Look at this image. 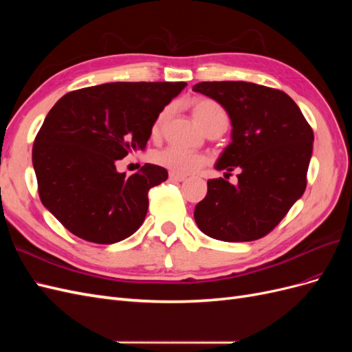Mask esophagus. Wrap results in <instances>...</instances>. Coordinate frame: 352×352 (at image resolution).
I'll use <instances>...</instances> for the list:
<instances>
[{"mask_svg": "<svg viewBox=\"0 0 352 352\" xmlns=\"http://www.w3.org/2000/svg\"><path fill=\"white\" fill-rule=\"evenodd\" d=\"M168 177H170V180H173V182H184V180L186 179V176L176 175V173H170Z\"/></svg>", "mask_w": 352, "mask_h": 352, "instance_id": "34e87169", "label": "esophagus"}]
</instances>
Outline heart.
Here are the masks:
<instances>
[{
	"instance_id": "1",
	"label": "heart",
	"mask_w": 352,
	"mask_h": 352,
	"mask_svg": "<svg viewBox=\"0 0 352 352\" xmlns=\"http://www.w3.org/2000/svg\"><path fill=\"white\" fill-rule=\"evenodd\" d=\"M189 109L192 111L194 119L198 122V124L202 127V129H206L208 132L210 129H212V127L219 126L226 131L228 123H229L228 114L217 101L207 97H195L189 101ZM168 113H170V109L166 107L155 117V120L151 126V135L154 138L160 136V133H162L168 117ZM151 160L154 164L167 168L168 172L182 175V176L192 175L206 164V157L202 154L186 153L182 150H177V148H173V146H167L164 150L155 151L151 155Z\"/></svg>"
}]
</instances>
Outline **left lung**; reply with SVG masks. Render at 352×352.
<instances>
[{
	"mask_svg": "<svg viewBox=\"0 0 352 352\" xmlns=\"http://www.w3.org/2000/svg\"><path fill=\"white\" fill-rule=\"evenodd\" d=\"M194 91L216 100L232 123V142L210 179L194 217L201 232L225 242H250L270 233L300 199L314 133L300 107L283 91L251 82H199ZM239 168V185L226 176Z\"/></svg>",
	"mask_w": 352,
	"mask_h": 352,
	"instance_id": "left-lung-1",
	"label": "left lung"
}]
</instances>
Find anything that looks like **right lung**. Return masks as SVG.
I'll return each instance as SVG.
<instances>
[{
  "instance_id": "1",
  "label": "right lung",
  "mask_w": 352,
  "mask_h": 352,
  "mask_svg": "<svg viewBox=\"0 0 352 352\" xmlns=\"http://www.w3.org/2000/svg\"><path fill=\"white\" fill-rule=\"evenodd\" d=\"M185 82H114L72 91L47 114L32 148L39 198L74 236L116 243L141 228L148 190L168 177L145 164L126 176L117 160L145 150L158 113Z\"/></svg>"
}]
</instances>
